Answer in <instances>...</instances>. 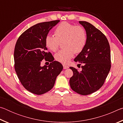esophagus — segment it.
<instances>
[{"label": "esophagus", "mask_w": 123, "mask_h": 123, "mask_svg": "<svg viewBox=\"0 0 123 123\" xmlns=\"http://www.w3.org/2000/svg\"><path fill=\"white\" fill-rule=\"evenodd\" d=\"M63 69H67V68H69V66H67V65H66V64H63Z\"/></svg>", "instance_id": "1"}]
</instances>
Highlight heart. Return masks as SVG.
Segmentation results:
<instances>
[{
  "mask_svg": "<svg viewBox=\"0 0 123 123\" xmlns=\"http://www.w3.org/2000/svg\"><path fill=\"white\" fill-rule=\"evenodd\" d=\"M54 35L55 36L47 35L45 37V44L48 49L55 52L59 48L60 42L63 41L64 49L55 55V60L62 63H68L74 53H81L86 44L87 35L85 29L67 22L61 23L56 28Z\"/></svg>",
  "mask_w": 123,
  "mask_h": 123,
  "instance_id": "b5f03b06",
  "label": "heart"
}]
</instances>
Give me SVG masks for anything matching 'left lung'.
I'll use <instances>...</instances> for the list:
<instances>
[{"instance_id": "1", "label": "left lung", "mask_w": 123, "mask_h": 123, "mask_svg": "<svg viewBox=\"0 0 123 123\" xmlns=\"http://www.w3.org/2000/svg\"><path fill=\"white\" fill-rule=\"evenodd\" d=\"M84 27L87 42L83 50L75 58L84 63L82 70L70 67L73 75L69 84L72 90L86 95L99 89L104 85L111 69V52L107 39L103 32L86 21H79Z\"/></svg>"}]
</instances>
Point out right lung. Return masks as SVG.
I'll return each instance as SVG.
<instances>
[{
    "label": "right lung",
    "instance_id": "right-lung-1",
    "mask_svg": "<svg viewBox=\"0 0 123 123\" xmlns=\"http://www.w3.org/2000/svg\"><path fill=\"white\" fill-rule=\"evenodd\" d=\"M59 20L39 23L27 29L19 37L14 51V69L20 82L26 90L41 95L49 91L63 69L59 62L54 61L47 52L45 38ZM51 62L42 67L43 59Z\"/></svg>",
    "mask_w": 123,
    "mask_h": 123
}]
</instances>
